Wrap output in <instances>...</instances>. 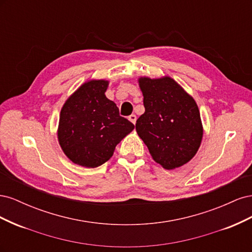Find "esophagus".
<instances>
[{"label": "esophagus", "instance_id": "1", "mask_svg": "<svg viewBox=\"0 0 252 252\" xmlns=\"http://www.w3.org/2000/svg\"><path fill=\"white\" fill-rule=\"evenodd\" d=\"M128 120L130 121L131 123L135 124V122H136V116H135V114H131V116H129V117H128Z\"/></svg>", "mask_w": 252, "mask_h": 252}]
</instances>
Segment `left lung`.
I'll use <instances>...</instances> for the list:
<instances>
[{"instance_id":"left-lung-1","label":"left lung","mask_w":252,"mask_h":252,"mask_svg":"<svg viewBox=\"0 0 252 252\" xmlns=\"http://www.w3.org/2000/svg\"><path fill=\"white\" fill-rule=\"evenodd\" d=\"M145 112L135 129L152 158L165 169L188 163L203 138L200 110L191 95L169 77L140 78Z\"/></svg>"}]
</instances>
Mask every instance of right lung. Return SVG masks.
<instances>
[{
  "label": "right lung",
  "instance_id": "add662e5",
  "mask_svg": "<svg viewBox=\"0 0 252 252\" xmlns=\"http://www.w3.org/2000/svg\"><path fill=\"white\" fill-rule=\"evenodd\" d=\"M108 81L91 80L67 98L60 113L58 139L74 164L94 168L112 157L117 145L134 125L121 117L105 95Z\"/></svg>",
  "mask_w": 252,
  "mask_h": 252
}]
</instances>
